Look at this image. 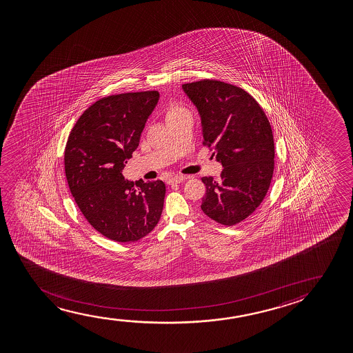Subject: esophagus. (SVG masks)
Wrapping results in <instances>:
<instances>
[{"mask_svg": "<svg viewBox=\"0 0 353 353\" xmlns=\"http://www.w3.org/2000/svg\"><path fill=\"white\" fill-rule=\"evenodd\" d=\"M185 177L182 176V174H174V176H171L169 179H168V183L169 184H177L182 183L183 182Z\"/></svg>", "mask_w": 353, "mask_h": 353, "instance_id": "esophagus-1", "label": "esophagus"}]
</instances>
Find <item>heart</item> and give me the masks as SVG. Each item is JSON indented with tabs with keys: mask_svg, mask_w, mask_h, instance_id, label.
<instances>
[{
	"mask_svg": "<svg viewBox=\"0 0 353 353\" xmlns=\"http://www.w3.org/2000/svg\"><path fill=\"white\" fill-rule=\"evenodd\" d=\"M185 112L187 111L184 110L183 107L177 106V105H172V106L169 107V110L166 112V119L181 116V114H183Z\"/></svg>",
	"mask_w": 353,
	"mask_h": 353,
	"instance_id": "heart-1",
	"label": "heart"
}]
</instances>
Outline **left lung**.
<instances>
[{
    "label": "left lung",
    "mask_w": 353,
    "mask_h": 353,
    "mask_svg": "<svg viewBox=\"0 0 353 353\" xmlns=\"http://www.w3.org/2000/svg\"><path fill=\"white\" fill-rule=\"evenodd\" d=\"M182 90L196 107L203 143L222 165L219 179L203 177L201 210L224 225L248 217L265 196L274 174V136L258 102L241 88L213 79Z\"/></svg>",
    "instance_id": "obj_1"
}]
</instances>
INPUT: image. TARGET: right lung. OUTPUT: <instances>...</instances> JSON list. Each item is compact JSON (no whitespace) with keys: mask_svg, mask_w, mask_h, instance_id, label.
<instances>
[{"mask_svg":"<svg viewBox=\"0 0 353 353\" xmlns=\"http://www.w3.org/2000/svg\"><path fill=\"white\" fill-rule=\"evenodd\" d=\"M159 97L158 92L103 97L84 111L68 136L65 174L71 194L90 225L113 241L145 237L163 212V181L134 183L121 174Z\"/></svg>","mask_w":353,"mask_h":353,"instance_id":"1","label":"right lung"}]
</instances>
